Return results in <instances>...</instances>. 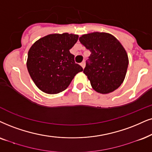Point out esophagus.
Instances as JSON below:
<instances>
[{
    "label": "esophagus",
    "mask_w": 152,
    "mask_h": 152,
    "mask_svg": "<svg viewBox=\"0 0 152 152\" xmlns=\"http://www.w3.org/2000/svg\"><path fill=\"white\" fill-rule=\"evenodd\" d=\"M80 66H81L83 67V69L85 68V66H86V63H85V62H83L80 63Z\"/></svg>",
    "instance_id": "1"
}]
</instances>
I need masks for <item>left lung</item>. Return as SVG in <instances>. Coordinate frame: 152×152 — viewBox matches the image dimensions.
<instances>
[{
    "label": "left lung",
    "instance_id": "1",
    "mask_svg": "<svg viewBox=\"0 0 152 152\" xmlns=\"http://www.w3.org/2000/svg\"><path fill=\"white\" fill-rule=\"evenodd\" d=\"M79 41L91 53L83 73L92 88L101 94L116 90L124 82L129 62L121 43L104 32L84 34Z\"/></svg>",
    "mask_w": 152,
    "mask_h": 152
}]
</instances>
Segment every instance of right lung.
<instances>
[{"label":"right lung","instance_id":"add662e5","mask_svg":"<svg viewBox=\"0 0 152 152\" xmlns=\"http://www.w3.org/2000/svg\"><path fill=\"white\" fill-rule=\"evenodd\" d=\"M73 34H53L36 41L28 53V72L36 86L48 94L66 90L83 68L69 50L78 41Z\"/></svg>","mask_w":152,"mask_h":152}]
</instances>
